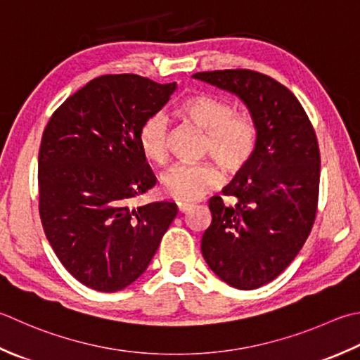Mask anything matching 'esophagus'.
I'll return each instance as SVG.
<instances>
[{
	"label": "esophagus",
	"instance_id": "34e87169",
	"mask_svg": "<svg viewBox=\"0 0 360 360\" xmlns=\"http://www.w3.org/2000/svg\"><path fill=\"white\" fill-rule=\"evenodd\" d=\"M190 207H192V204H188V202H178L179 214H186Z\"/></svg>",
	"mask_w": 360,
	"mask_h": 360
}]
</instances>
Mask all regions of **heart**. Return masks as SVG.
Masks as SVG:
<instances>
[{
	"label": "heart",
	"instance_id": "heart-1",
	"mask_svg": "<svg viewBox=\"0 0 360 360\" xmlns=\"http://www.w3.org/2000/svg\"><path fill=\"white\" fill-rule=\"evenodd\" d=\"M181 114L206 132L204 153L217 159L224 170L237 173L255 158L259 129L250 115L236 114L229 101L209 94L187 98ZM143 156L153 164H164L168 156V122L162 114L148 117L137 134ZM221 172L212 162L178 164L160 176V190L168 198L188 202L220 186Z\"/></svg>",
	"mask_w": 360,
	"mask_h": 360
}]
</instances>
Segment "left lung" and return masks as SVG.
<instances>
[{"label": "left lung", "mask_w": 360, "mask_h": 360, "mask_svg": "<svg viewBox=\"0 0 360 360\" xmlns=\"http://www.w3.org/2000/svg\"><path fill=\"white\" fill-rule=\"evenodd\" d=\"M236 95L259 129L255 158L223 193L209 200L212 223L202 257L223 283L252 290L278 278L311 234L320 186V150L311 120L290 90L251 70L195 73Z\"/></svg>", "instance_id": "obj_1"}]
</instances>
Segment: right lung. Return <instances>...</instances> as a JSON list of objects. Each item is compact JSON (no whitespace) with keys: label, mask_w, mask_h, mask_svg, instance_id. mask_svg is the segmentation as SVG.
Returning <instances> with one entry per match:
<instances>
[{"label":"right lung","mask_w":360,"mask_h":360,"mask_svg":"<svg viewBox=\"0 0 360 360\" xmlns=\"http://www.w3.org/2000/svg\"><path fill=\"white\" fill-rule=\"evenodd\" d=\"M176 89L137 75L95 77L63 101L44 131L41 224L62 265L94 290H122L142 276L178 214L167 201L129 207L156 186L139 129Z\"/></svg>","instance_id":"obj_1"}]
</instances>
